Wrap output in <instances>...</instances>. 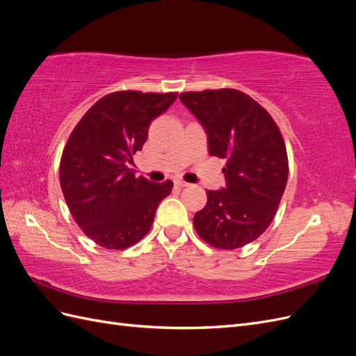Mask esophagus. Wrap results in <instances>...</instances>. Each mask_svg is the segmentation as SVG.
Segmentation results:
<instances>
[{"instance_id": "obj_1", "label": "esophagus", "mask_w": 356, "mask_h": 356, "mask_svg": "<svg viewBox=\"0 0 356 356\" xmlns=\"http://www.w3.org/2000/svg\"><path fill=\"white\" fill-rule=\"evenodd\" d=\"M175 186H177V187H181V188H184V187H188L190 184H188V182H186V181H182V179H177V181H175Z\"/></svg>"}]
</instances>
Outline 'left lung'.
I'll return each instance as SVG.
<instances>
[{"label":"left lung","mask_w":356,"mask_h":356,"mask_svg":"<svg viewBox=\"0 0 356 356\" xmlns=\"http://www.w3.org/2000/svg\"><path fill=\"white\" fill-rule=\"evenodd\" d=\"M181 102L208 135L211 156L227 160L225 187L207 190V207L193 224L218 250L242 248L273 221L288 181L281 131L263 106L236 89L184 92Z\"/></svg>","instance_id":"left-lung-1"}]
</instances>
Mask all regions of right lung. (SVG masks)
Returning a JSON list of instances; mask_svg holds the SVG:
<instances>
[{
  "label": "right lung",
  "mask_w": 356,
  "mask_h": 356,
  "mask_svg": "<svg viewBox=\"0 0 356 356\" xmlns=\"http://www.w3.org/2000/svg\"><path fill=\"white\" fill-rule=\"evenodd\" d=\"M178 93L123 90L105 95L74 127L63 148L59 179L79 227L106 250H124L152 229L159 203L174 182L136 178L129 165L141 152L152 120Z\"/></svg>",
  "instance_id": "right-lung-1"
}]
</instances>
